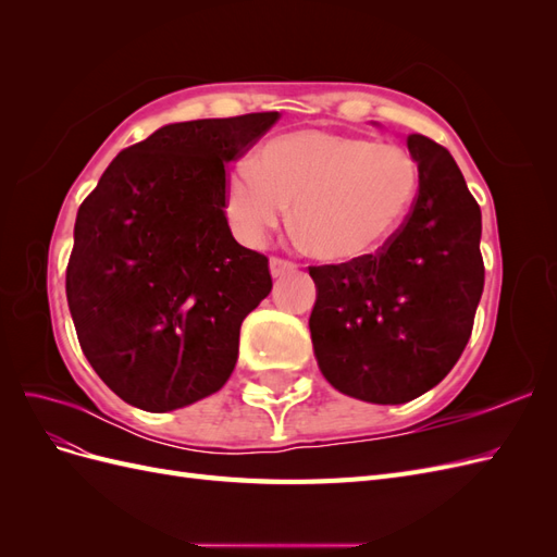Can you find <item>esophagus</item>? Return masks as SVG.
<instances>
[{"label": "esophagus", "instance_id": "obj_1", "mask_svg": "<svg viewBox=\"0 0 557 557\" xmlns=\"http://www.w3.org/2000/svg\"><path fill=\"white\" fill-rule=\"evenodd\" d=\"M297 262H293V260H285V258H272L269 260V269H272V276L274 278H278V276H285V274H290V272H297Z\"/></svg>", "mask_w": 557, "mask_h": 557}]
</instances>
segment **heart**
Returning a JSON list of instances; mask_svg holds the SVG:
<instances>
[{"label": "heart", "instance_id": "1", "mask_svg": "<svg viewBox=\"0 0 557 557\" xmlns=\"http://www.w3.org/2000/svg\"><path fill=\"white\" fill-rule=\"evenodd\" d=\"M418 193V162L397 144L301 129L267 141L227 178L225 213L248 246H260L288 215L315 258L372 256L407 218Z\"/></svg>", "mask_w": 557, "mask_h": 557}]
</instances>
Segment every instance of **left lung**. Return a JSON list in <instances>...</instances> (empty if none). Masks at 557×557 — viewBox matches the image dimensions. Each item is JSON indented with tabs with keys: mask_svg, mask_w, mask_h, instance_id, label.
I'll list each match as a JSON object with an SVG mask.
<instances>
[{
	"mask_svg": "<svg viewBox=\"0 0 557 557\" xmlns=\"http://www.w3.org/2000/svg\"><path fill=\"white\" fill-rule=\"evenodd\" d=\"M418 195L374 256L309 267L323 376L362 401L404 404L440 383L474 327L483 293L481 209L448 150L409 134Z\"/></svg>",
	"mask_w": 557,
	"mask_h": 557,
	"instance_id": "1",
	"label": "left lung"
}]
</instances>
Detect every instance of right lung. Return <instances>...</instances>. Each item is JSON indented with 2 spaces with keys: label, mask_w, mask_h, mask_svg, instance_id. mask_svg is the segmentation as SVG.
<instances>
[{
  "label": "right lung",
  "mask_w": 557,
  "mask_h": 557,
  "mask_svg": "<svg viewBox=\"0 0 557 557\" xmlns=\"http://www.w3.org/2000/svg\"><path fill=\"white\" fill-rule=\"evenodd\" d=\"M276 121L262 111L164 125L121 150L83 199L66 301L88 362L132 407H188L237 364L242 323L272 274L230 232L227 162Z\"/></svg>",
  "instance_id": "right-lung-1"
}]
</instances>
